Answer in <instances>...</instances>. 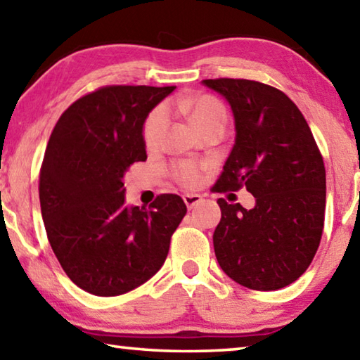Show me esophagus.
I'll use <instances>...</instances> for the list:
<instances>
[{
    "label": "esophagus",
    "mask_w": 360,
    "mask_h": 360,
    "mask_svg": "<svg viewBox=\"0 0 360 360\" xmlns=\"http://www.w3.org/2000/svg\"><path fill=\"white\" fill-rule=\"evenodd\" d=\"M182 198H184V203L187 205V208H193L195 205L202 202V197L198 195V193H186Z\"/></svg>",
    "instance_id": "esophagus-1"
}]
</instances>
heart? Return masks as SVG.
<instances>
[{
    "mask_svg": "<svg viewBox=\"0 0 360 360\" xmlns=\"http://www.w3.org/2000/svg\"><path fill=\"white\" fill-rule=\"evenodd\" d=\"M176 107L187 113L198 131L207 129L213 124H224L227 122V112L222 102L214 96L202 94L192 98H182L176 101ZM167 110L165 107H157L144 124V142L147 149H157L162 142L165 127H167ZM203 167L192 160H179L169 167V174L182 187H197L202 181Z\"/></svg>",
    "mask_w": 360,
    "mask_h": 360,
    "instance_id": "1",
    "label": "heart"
}]
</instances>
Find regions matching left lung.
Listing matches in <instances>:
<instances>
[{"mask_svg": "<svg viewBox=\"0 0 360 360\" xmlns=\"http://www.w3.org/2000/svg\"><path fill=\"white\" fill-rule=\"evenodd\" d=\"M224 96L236 144L216 192L247 187L256 205L219 198L216 259L232 281L271 292L293 283L314 259L323 231L325 167L309 124L281 89L243 78L203 79Z\"/></svg>", "mask_w": 360, "mask_h": 360, "instance_id": "1", "label": "left lung"}]
</instances>
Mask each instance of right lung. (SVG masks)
I'll return each instance as SVG.
<instances>
[{
	"label": "right lung",
	"instance_id": "obj_1",
	"mask_svg": "<svg viewBox=\"0 0 360 360\" xmlns=\"http://www.w3.org/2000/svg\"><path fill=\"white\" fill-rule=\"evenodd\" d=\"M176 86L112 84L62 113L39 169V205L51 248L91 295L128 293L157 274L187 213L176 193L149 208L124 205L123 176L146 162V117Z\"/></svg>",
	"mask_w": 360,
	"mask_h": 360
}]
</instances>
